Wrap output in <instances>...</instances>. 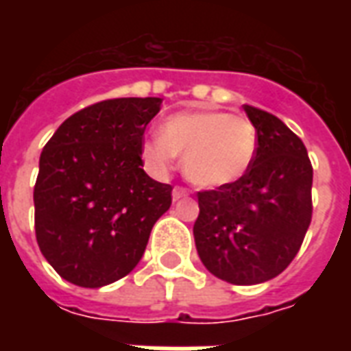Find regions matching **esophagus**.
I'll return each instance as SVG.
<instances>
[{
  "label": "esophagus",
  "instance_id": "34e87169",
  "mask_svg": "<svg viewBox=\"0 0 351 351\" xmlns=\"http://www.w3.org/2000/svg\"><path fill=\"white\" fill-rule=\"evenodd\" d=\"M190 195V191L182 188V186H176L175 190H173V201H180V199L188 197Z\"/></svg>",
  "mask_w": 351,
  "mask_h": 351
}]
</instances>
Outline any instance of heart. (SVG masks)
<instances>
[{
	"label": "heart",
	"mask_w": 351,
	"mask_h": 351,
	"mask_svg": "<svg viewBox=\"0 0 351 351\" xmlns=\"http://www.w3.org/2000/svg\"><path fill=\"white\" fill-rule=\"evenodd\" d=\"M258 148V130L248 118L223 110H186L163 120L160 137L146 141L143 156L156 173H165L176 156H184L186 178L214 190L246 176Z\"/></svg>",
	"instance_id": "obj_1"
}]
</instances>
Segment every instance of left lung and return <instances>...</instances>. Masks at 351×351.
I'll list each match as a JSON object with an SVG mask.
<instances>
[{
    "mask_svg": "<svg viewBox=\"0 0 351 351\" xmlns=\"http://www.w3.org/2000/svg\"><path fill=\"white\" fill-rule=\"evenodd\" d=\"M259 148L239 182L199 191L195 248L216 278L252 286L293 261L312 220V163L280 118L244 105Z\"/></svg>",
    "mask_w": 351,
    "mask_h": 351,
    "instance_id": "1",
    "label": "left lung"
}]
</instances>
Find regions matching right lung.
I'll return each instance as SVG.
<instances>
[{
	"mask_svg": "<svg viewBox=\"0 0 351 351\" xmlns=\"http://www.w3.org/2000/svg\"><path fill=\"white\" fill-rule=\"evenodd\" d=\"M160 107V97L99 101L69 116L43 148L35 237L45 259L75 286L101 287L130 274L171 206L173 188L146 175L141 158Z\"/></svg>",
	"mask_w": 351,
	"mask_h": 351,
	"instance_id": "1",
	"label": "right lung"
}]
</instances>
